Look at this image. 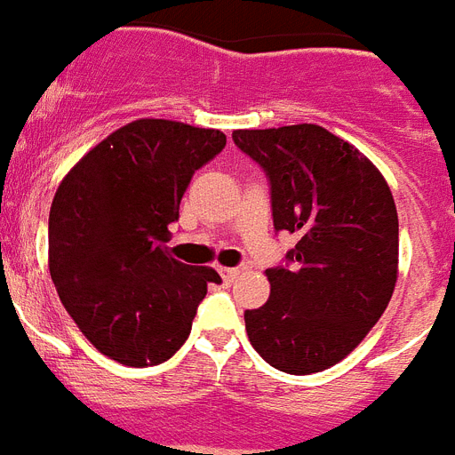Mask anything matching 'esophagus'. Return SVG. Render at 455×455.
<instances>
[{"mask_svg":"<svg viewBox=\"0 0 455 455\" xmlns=\"http://www.w3.org/2000/svg\"><path fill=\"white\" fill-rule=\"evenodd\" d=\"M220 275L224 278V283H234L240 275V268H231V266H221Z\"/></svg>","mask_w":455,"mask_h":455,"instance_id":"esophagus-1","label":"esophagus"}]
</instances>
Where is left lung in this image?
<instances>
[{
    "label": "left lung",
    "mask_w": 455,
    "mask_h": 455,
    "mask_svg": "<svg viewBox=\"0 0 455 455\" xmlns=\"http://www.w3.org/2000/svg\"><path fill=\"white\" fill-rule=\"evenodd\" d=\"M271 182L275 231L297 235L290 266L266 271L271 297L245 311L254 350L287 374H315L353 353L393 297L400 224L386 177L323 125L234 131Z\"/></svg>",
    "instance_id": "8db88e82"
}]
</instances>
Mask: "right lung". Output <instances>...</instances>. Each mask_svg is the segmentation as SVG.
Here are the masks:
<instances>
[{"label": "right lung", "instance_id": "add662e5", "mask_svg": "<svg viewBox=\"0 0 455 455\" xmlns=\"http://www.w3.org/2000/svg\"><path fill=\"white\" fill-rule=\"evenodd\" d=\"M227 144L215 128L138 119L62 177L48 215V271L65 311L102 355L125 367L168 360L191 331L210 266L165 243L191 177Z\"/></svg>", "mask_w": 455, "mask_h": 455}]
</instances>
